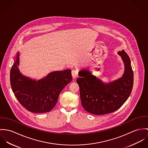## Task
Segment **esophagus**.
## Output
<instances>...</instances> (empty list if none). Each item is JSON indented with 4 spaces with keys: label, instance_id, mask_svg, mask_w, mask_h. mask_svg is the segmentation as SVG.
Returning <instances> with one entry per match:
<instances>
[{
    "label": "esophagus",
    "instance_id": "1",
    "mask_svg": "<svg viewBox=\"0 0 148 148\" xmlns=\"http://www.w3.org/2000/svg\"><path fill=\"white\" fill-rule=\"evenodd\" d=\"M71 74H72V77L74 79L78 77V71L75 69L71 71Z\"/></svg>",
    "mask_w": 148,
    "mask_h": 148
}]
</instances>
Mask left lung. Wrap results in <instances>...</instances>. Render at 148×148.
Wrapping results in <instances>:
<instances>
[{
  "label": "left lung",
  "instance_id": "8db88e82",
  "mask_svg": "<svg viewBox=\"0 0 148 148\" xmlns=\"http://www.w3.org/2000/svg\"><path fill=\"white\" fill-rule=\"evenodd\" d=\"M125 66L120 78L104 83L87 70H81L77 82L84 109L94 115L112 113L120 108L131 95L133 84V72L129 56L124 50L119 51Z\"/></svg>",
  "mask_w": 148,
  "mask_h": 148
}]
</instances>
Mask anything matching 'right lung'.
<instances>
[{
  "instance_id": "right-lung-1",
  "label": "right lung",
  "mask_w": 148,
  "mask_h": 148,
  "mask_svg": "<svg viewBox=\"0 0 148 148\" xmlns=\"http://www.w3.org/2000/svg\"><path fill=\"white\" fill-rule=\"evenodd\" d=\"M18 66L19 52L10 71L11 86L19 103L34 113L51 111L57 104L61 91L72 81L70 69L50 73L37 81L22 75Z\"/></svg>"
}]
</instances>
